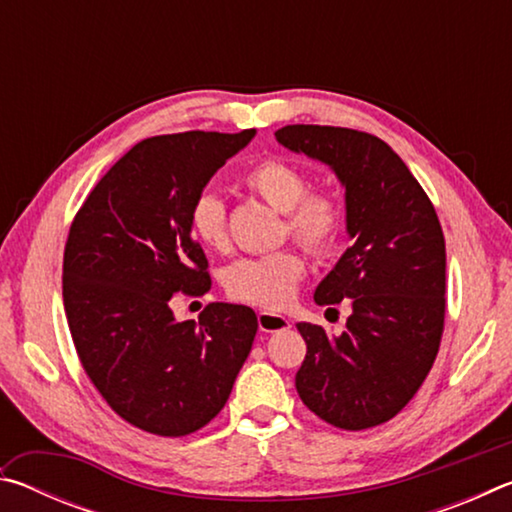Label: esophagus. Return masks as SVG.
<instances>
[{
  "label": "esophagus",
  "mask_w": 512,
  "mask_h": 512,
  "mask_svg": "<svg viewBox=\"0 0 512 512\" xmlns=\"http://www.w3.org/2000/svg\"><path fill=\"white\" fill-rule=\"evenodd\" d=\"M257 325L262 332H280V329L289 327V318L280 314H271V311H259Z\"/></svg>",
  "instance_id": "obj_1"
}]
</instances>
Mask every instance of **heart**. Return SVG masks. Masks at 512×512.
I'll return each instance as SVG.
<instances>
[{"instance_id":"b5f03b06","label":"heart","mask_w":512,"mask_h":512,"mask_svg":"<svg viewBox=\"0 0 512 512\" xmlns=\"http://www.w3.org/2000/svg\"><path fill=\"white\" fill-rule=\"evenodd\" d=\"M241 185L273 210L282 212V239H293L309 255H325L339 244L345 230V207L339 194L327 187H309L305 173L293 164L264 158L255 162ZM189 230L210 250L230 244L228 207L214 192H201L189 207ZM305 275V257L298 248H282L273 255L239 259L223 275L225 293L232 300L262 309H280L296 293Z\"/></svg>"}]
</instances>
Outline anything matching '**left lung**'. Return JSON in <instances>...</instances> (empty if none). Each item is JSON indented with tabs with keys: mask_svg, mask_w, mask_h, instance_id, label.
I'll list each match as a JSON object with an SVG mask.
<instances>
[{
	"mask_svg": "<svg viewBox=\"0 0 512 512\" xmlns=\"http://www.w3.org/2000/svg\"><path fill=\"white\" fill-rule=\"evenodd\" d=\"M329 164L345 185L352 246L318 284V305L348 300L341 336L298 323L307 343L300 400L332 427L361 431L395 418L436 361L445 329V237L433 203L391 146L341 126L275 133Z\"/></svg>",
	"mask_w": 512,
	"mask_h": 512,
	"instance_id": "obj_1",
	"label": "left lung"
}]
</instances>
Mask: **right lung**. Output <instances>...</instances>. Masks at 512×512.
<instances>
[{"label":"right lung","mask_w":512,"mask_h":512,"mask_svg":"<svg viewBox=\"0 0 512 512\" xmlns=\"http://www.w3.org/2000/svg\"><path fill=\"white\" fill-rule=\"evenodd\" d=\"M255 131L158 135L103 176L69 228L67 325L85 375L133 427L189 436L219 415L253 348L255 311L210 302L178 323L173 293L205 296L207 257L189 207Z\"/></svg>","instance_id":"1"}]
</instances>
